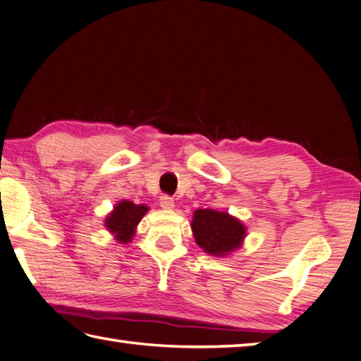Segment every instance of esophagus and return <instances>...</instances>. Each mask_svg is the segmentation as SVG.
<instances>
[{
  "instance_id": "34e87169",
  "label": "esophagus",
  "mask_w": 361,
  "mask_h": 361,
  "mask_svg": "<svg viewBox=\"0 0 361 361\" xmlns=\"http://www.w3.org/2000/svg\"><path fill=\"white\" fill-rule=\"evenodd\" d=\"M160 207L173 209L174 207V200L170 195H161L160 196Z\"/></svg>"
}]
</instances>
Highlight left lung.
<instances>
[{
	"label": "left lung",
	"mask_w": 361,
	"mask_h": 361,
	"mask_svg": "<svg viewBox=\"0 0 361 361\" xmlns=\"http://www.w3.org/2000/svg\"><path fill=\"white\" fill-rule=\"evenodd\" d=\"M193 215L191 229L196 243L205 252L223 257L240 247L246 227L238 219L227 215L226 212L212 209L196 210Z\"/></svg>",
	"instance_id": "left-lung-1"
}]
</instances>
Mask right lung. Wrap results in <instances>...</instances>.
<instances>
[{"mask_svg": "<svg viewBox=\"0 0 361 361\" xmlns=\"http://www.w3.org/2000/svg\"><path fill=\"white\" fill-rule=\"evenodd\" d=\"M148 207L143 204H134L130 201H123L115 205V210L106 219V227L115 233V238L121 243H128L134 237L135 227L143 218Z\"/></svg>", "mask_w": 361, "mask_h": 361, "instance_id": "add662e5", "label": "right lung"}]
</instances>
